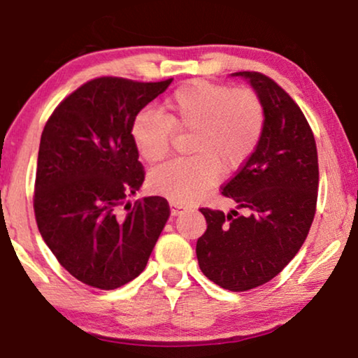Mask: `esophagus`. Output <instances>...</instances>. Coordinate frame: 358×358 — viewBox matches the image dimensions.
<instances>
[{
    "label": "esophagus",
    "mask_w": 358,
    "mask_h": 358,
    "mask_svg": "<svg viewBox=\"0 0 358 358\" xmlns=\"http://www.w3.org/2000/svg\"><path fill=\"white\" fill-rule=\"evenodd\" d=\"M185 210H187V206H185V205H180V203H176V201H170V213H171V216L180 215V213L185 211Z\"/></svg>",
    "instance_id": "esophagus-1"
}]
</instances>
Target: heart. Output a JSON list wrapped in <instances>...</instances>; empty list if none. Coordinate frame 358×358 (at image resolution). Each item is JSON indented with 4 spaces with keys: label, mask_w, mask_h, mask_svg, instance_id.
<instances>
[{
    "label": "heart",
    "mask_w": 358,
    "mask_h": 358,
    "mask_svg": "<svg viewBox=\"0 0 358 358\" xmlns=\"http://www.w3.org/2000/svg\"><path fill=\"white\" fill-rule=\"evenodd\" d=\"M165 108L166 117L150 110L137 114L130 135L138 155L155 164L169 153L173 130L193 132L188 142L192 157L176 158L150 173L153 192L176 203L201 198L221 171L241 170L264 135V107L250 89L192 80L166 99Z\"/></svg>",
    "instance_id": "b5f03b06"
}]
</instances>
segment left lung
<instances>
[{
  "label": "left lung",
  "mask_w": 358,
  "mask_h": 358,
  "mask_svg": "<svg viewBox=\"0 0 358 358\" xmlns=\"http://www.w3.org/2000/svg\"><path fill=\"white\" fill-rule=\"evenodd\" d=\"M231 76L246 79L261 99L264 135L223 187L236 210L226 216L200 210L208 226L196 241V257L208 279L241 292L269 282L304 244L317 205L319 164L314 134L286 90L259 72Z\"/></svg>",
  "instance_id": "obj_1"
}]
</instances>
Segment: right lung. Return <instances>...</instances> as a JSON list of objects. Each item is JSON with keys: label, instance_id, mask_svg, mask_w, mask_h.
<instances>
[{"label": "right lung", "instance_id": "add662e5", "mask_svg": "<svg viewBox=\"0 0 358 358\" xmlns=\"http://www.w3.org/2000/svg\"><path fill=\"white\" fill-rule=\"evenodd\" d=\"M171 80H89L59 103L41 135L36 223L59 264L87 286L110 291L137 278L169 220L165 198H127L145 180L132 122Z\"/></svg>", "mask_w": 358, "mask_h": 358}]
</instances>
